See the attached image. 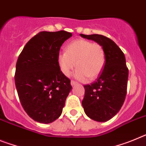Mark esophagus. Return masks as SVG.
Returning <instances> with one entry per match:
<instances>
[{
	"label": "esophagus",
	"mask_w": 146,
	"mask_h": 146,
	"mask_svg": "<svg viewBox=\"0 0 146 146\" xmlns=\"http://www.w3.org/2000/svg\"><path fill=\"white\" fill-rule=\"evenodd\" d=\"M76 84H77V82H76V81H74V80H72V81H71V85H72V86H75Z\"/></svg>",
	"instance_id": "obj_1"
}]
</instances>
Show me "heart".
I'll return each instance as SVG.
<instances>
[{
  "label": "heart",
  "instance_id": "1",
  "mask_svg": "<svg viewBox=\"0 0 146 146\" xmlns=\"http://www.w3.org/2000/svg\"><path fill=\"white\" fill-rule=\"evenodd\" d=\"M58 64L61 72L69 77L77 66L74 77L80 81L94 80L102 71L105 52L100 44L86 39H77L67 45L66 51L58 55Z\"/></svg>",
  "mask_w": 146,
  "mask_h": 146
}]
</instances>
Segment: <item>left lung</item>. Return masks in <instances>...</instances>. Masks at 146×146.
Instances as JSON below:
<instances>
[{"instance_id":"obj_1","label":"left lung","mask_w":146,"mask_h":146,"mask_svg":"<svg viewBox=\"0 0 146 146\" xmlns=\"http://www.w3.org/2000/svg\"><path fill=\"white\" fill-rule=\"evenodd\" d=\"M100 44L105 52V64L97 80L85 85L82 107L88 116L99 122L114 117L124 102L129 70L124 54L113 40L99 34H80Z\"/></svg>"}]
</instances>
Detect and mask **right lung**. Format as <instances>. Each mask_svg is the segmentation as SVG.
I'll return each instance as SVG.
<instances>
[{"mask_svg":"<svg viewBox=\"0 0 146 146\" xmlns=\"http://www.w3.org/2000/svg\"><path fill=\"white\" fill-rule=\"evenodd\" d=\"M72 36L65 31L40 32L19 55L15 86L23 109L35 121L50 123L61 115L72 86L57 58L61 45Z\"/></svg>","mask_w":146,"mask_h":146,"instance_id":"obj_1","label":"right lung"}]
</instances>
